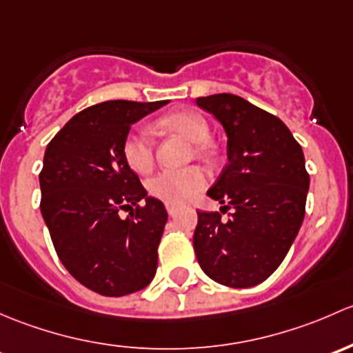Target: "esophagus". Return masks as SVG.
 Masks as SVG:
<instances>
[{"mask_svg":"<svg viewBox=\"0 0 353 353\" xmlns=\"http://www.w3.org/2000/svg\"><path fill=\"white\" fill-rule=\"evenodd\" d=\"M166 210H168V214H170V216H175V214H176V209H175V207H173V205H166Z\"/></svg>","mask_w":353,"mask_h":353,"instance_id":"obj_1","label":"esophagus"}]
</instances>
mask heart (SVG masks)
I'll return each mask as SVG.
<instances>
[{
	"label": "heart",
	"mask_w": 353,
	"mask_h": 353,
	"mask_svg": "<svg viewBox=\"0 0 353 353\" xmlns=\"http://www.w3.org/2000/svg\"><path fill=\"white\" fill-rule=\"evenodd\" d=\"M163 129L181 134L188 141L195 143V152L199 156L207 154L210 150L209 139L210 127L201 114L195 112H176L166 115L159 121ZM122 156L127 166L136 173H148L154 165V148L146 130L136 129L129 132L123 139ZM207 173L201 166H188L183 170H165L152 176L148 183L150 194L158 201L168 205H183L190 202L199 192L205 187Z\"/></svg>",
	"instance_id": "1"
}]
</instances>
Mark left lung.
Here are the masks:
<instances>
[{
    "instance_id": "8db88e82",
    "label": "left lung",
    "mask_w": 353,
    "mask_h": 353,
    "mask_svg": "<svg viewBox=\"0 0 353 353\" xmlns=\"http://www.w3.org/2000/svg\"><path fill=\"white\" fill-rule=\"evenodd\" d=\"M228 136V165L207 190L232 209L197 212L194 250L205 275L234 289L253 287L282 263L306 210L310 175L303 148L275 115L231 93L201 97Z\"/></svg>"
}]
</instances>
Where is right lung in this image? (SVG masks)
Wrapping results in <instances>:
<instances>
[{
  "instance_id": "add662e5",
  "label": "right lung",
  "mask_w": 353,
  "mask_h": 353,
  "mask_svg": "<svg viewBox=\"0 0 353 353\" xmlns=\"http://www.w3.org/2000/svg\"><path fill=\"white\" fill-rule=\"evenodd\" d=\"M166 103L93 105L47 144L39 175L42 217L66 270L101 296H127L154 279L168 214L127 166L122 144L132 123ZM122 208L133 210L127 220L118 216Z\"/></svg>"
}]
</instances>
